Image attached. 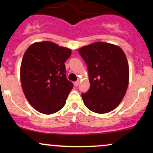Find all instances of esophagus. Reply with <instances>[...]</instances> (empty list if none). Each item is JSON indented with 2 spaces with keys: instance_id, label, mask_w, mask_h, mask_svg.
Masks as SVG:
<instances>
[{
  "instance_id": "obj_1",
  "label": "esophagus",
  "mask_w": 153,
  "mask_h": 153,
  "mask_svg": "<svg viewBox=\"0 0 153 153\" xmlns=\"http://www.w3.org/2000/svg\"><path fill=\"white\" fill-rule=\"evenodd\" d=\"M78 85H79V81L74 82V85H75V86H78Z\"/></svg>"
}]
</instances>
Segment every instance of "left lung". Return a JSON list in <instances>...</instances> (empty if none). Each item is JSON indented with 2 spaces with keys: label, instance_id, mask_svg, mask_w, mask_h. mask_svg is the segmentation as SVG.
<instances>
[{
  "label": "left lung",
  "instance_id": "obj_1",
  "mask_svg": "<svg viewBox=\"0 0 153 153\" xmlns=\"http://www.w3.org/2000/svg\"><path fill=\"white\" fill-rule=\"evenodd\" d=\"M87 65L90 89L82 94L85 106L106 114L119 106L127 91L129 71L124 51L112 44L97 42L78 50Z\"/></svg>",
  "mask_w": 153,
  "mask_h": 153
}]
</instances>
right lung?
<instances>
[{
    "mask_svg": "<svg viewBox=\"0 0 153 153\" xmlns=\"http://www.w3.org/2000/svg\"><path fill=\"white\" fill-rule=\"evenodd\" d=\"M71 49L52 42H35L23 57L20 78L24 94L36 111L52 114L65 106L73 89L66 78L65 62L71 57Z\"/></svg>",
    "mask_w": 153,
    "mask_h": 153,
    "instance_id": "1",
    "label": "right lung"
}]
</instances>
